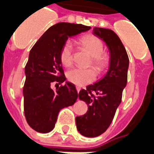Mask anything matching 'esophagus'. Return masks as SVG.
<instances>
[{"label":"esophagus","mask_w":154,"mask_h":154,"mask_svg":"<svg viewBox=\"0 0 154 154\" xmlns=\"http://www.w3.org/2000/svg\"><path fill=\"white\" fill-rule=\"evenodd\" d=\"M76 89H77V93H79V91H81V87H79V86H76Z\"/></svg>","instance_id":"34e87169"}]
</instances>
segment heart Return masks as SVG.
I'll return each instance as SVG.
<instances>
[{"mask_svg": "<svg viewBox=\"0 0 154 154\" xmlns=\"http://www.w3.org/2000/svg\"><path fill=\"white\" fill-rule=\"evenodd\" d=\"M80 45L91 55V64L99 72H102L108 67L109 55L103 53V43L100 38L94 35H88L79 40ZM60 62L64 67H70L73 62V46L71 42L63 45L60 53ZM67 78L70 82L78 86H86L93 82L96 78V72L93 68H75L67 72Z\"/></svg>", "mask_w": 154, "mask_h": 154, "instance_id": "b5f03b06", "label": "heart"}]
</instances>
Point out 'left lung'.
Masks as SVG:
<instances>
[{
    "label": "left lung",
    "mask_w": 154,
    "mask_h": 154,
    "mask_svg": "<svg viewBox=\"0 0 154 154\" xmlns=\"http://www.w3.org/2000/svg\"><path fill=\"white\" fill-rule=\"evenodd\" d=\"M94 34L106 43L110 59L105 76L94 85L86 86V90H81L78 94L79 99L88 105L86 114L76 118L78 131L86 137L99 136L110 126L122 101L129 67L126 49L113 31L94 28Z\"/></svg>",
    "instance_id": "8db88e82"
}]
</instances>
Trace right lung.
<instances>
[{
  "mask_svg": "<svg viewBox=\"0 0 154 154\" xmlns=\"http://www.w3.org/2000/svg\"><path fill=\"white\" fill-rule=\"evenodd\" d=\"M90 29L82 24L59 23L51 26L30 51L25 66L23 109L27 122L36 131H51L60 110L76 102L78 94L72 83L66 82L59 86L66 80L60 53L68 37ZM53 82L58 86L55 92L51 89Z\"/></svg>",
  "mask_w": 154,
  "mask_h": 154,
  "instance_id": "obj_1",
  "label": "right lung"
}]
</instances>
